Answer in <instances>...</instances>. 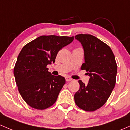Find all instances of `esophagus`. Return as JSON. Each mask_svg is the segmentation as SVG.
<instances>
[{"instance_id":"1","label":"esophagus","mask_w":130,"mask_h":130,"mask_svg":"<svg viewBox=\"0 0 130 130\" xmlns=\"http://www.w3.org/2000/svg\"><path fill=\"white\" fill-rule=\"evenodd\" d=\"M65 80H66L67 82H68V81H72V79L71 78H70V77H66L65 78Z\"/></svg>"}]
</instances>
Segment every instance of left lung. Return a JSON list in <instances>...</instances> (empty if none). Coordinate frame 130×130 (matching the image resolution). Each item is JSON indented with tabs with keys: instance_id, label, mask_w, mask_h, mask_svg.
Here are the masks:
<instances>
[{
	"instance_id": "8db88e82",
	"label": "left lung",
	"mask_w": 130,
	"mask_h": 130,
	"mask_svg": "<svg viewBox=\"0 0 130 130\" xmlns=\"http://www.w3.org/2000/svg\"><path fill=\"white\" fill-rule=\"evenodd\" d=\"M84 50L85 63L81 70H86L90 78L88 85L81 80L79 89L74 95L76 104L88 112L95 111L107 101L116 81L117 66L112 49L96 37L91 35L75 36Z\"/></svg>"
}]
</instances>
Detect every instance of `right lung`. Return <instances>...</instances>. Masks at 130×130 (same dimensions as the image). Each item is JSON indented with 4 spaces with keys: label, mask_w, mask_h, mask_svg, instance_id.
<instances>
[{
    "label": "right lung",
    "mask_w": 130,
    "mask_h": 130,
    "mask_svg": "<svg viewBox=\"0 0 130 130\" xmlns=\"http://www.w3.org/2000/svg\"><path fill=\"white\" fill-rule=\"evenodd\" d=\"M73 39V36H41L21 49L14 76L20 94L31 107L44 110L57 101L65 79L60 75H52L47 66L55 62L58 51Z\"/></svg>",
    "instance_id": "obj_1"
}]
</instances>
